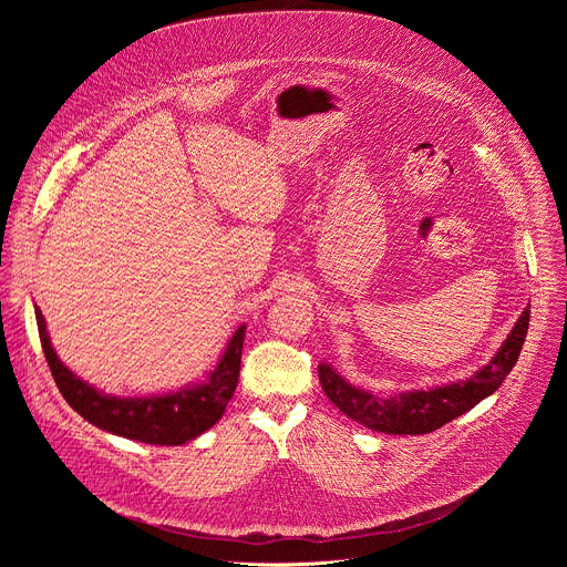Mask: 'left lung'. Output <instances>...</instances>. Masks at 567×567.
<instances>
[{"label":"left lung","instance_id":"obj_1","mask_svg":"<svg viewBox=\"0 0 567 567\" xmlns=\"http://www.w3.org/2000/svg\"><path fill=\"white\" fill-rule=\"evenodd\" d=\"M527 328L529 307L520 313L512 334L498 354L489 361V365H484L466 381L442 388L401 392L396 396L383 399L350 385L326 363L318 365V379L330 401L350 420L388 435H424L464 415L477 401L489 396L503 385L505 377L512 372L520 357Z\"/></svg>","mask_w":567,"mask_h":567}]
</instances>
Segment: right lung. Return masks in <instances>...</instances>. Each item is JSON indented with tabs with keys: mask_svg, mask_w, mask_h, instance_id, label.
<instances>
[{
	"mask_svg": "<svg viewBox=\"0 0 567 567\" xmlns=\"http://www.w3.org/2000/svg\"><path fill=\"white\" fill-rule=\"evenodd\" d=\"M40 343L53 374V381L69 406L85 417L90 424L143 444L179 446L208 431L224 415L230 401L241 361V346H245V326H239L230 337L217 368L208 381L195 388L171 392L164 396H136L121 399L107 396L85 381H80L51 348L42 311L35 307Z\"/></svg>",
	"mask_w": 567,
	"mask_h": 567,
	"instance_id": "obj_1",
	"label": "right lung"
}]
</instances>
